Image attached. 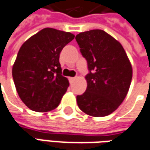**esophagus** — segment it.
Instances as JSON below:
<instances>
[{
    "instance_id": "obj_1",
    "label": "esophagus",
    "mask_w": 150,
    "mask_h": 150,
    "mask_svg": "<svg viewBox=\"0 0 150 150\" xmlns=\"http://www.w3.org/2000/svg\"><path fill=\"white\" fill-rule=\"evenodd\" d=\"M75 80V78H74V77H70V78H69V80H70V83H72V82H73Z\"/></svg>"
}]
</instances>
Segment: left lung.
Listing matches in <instances>:
<instances>
[{
    "instance_id": "obj_1",
    "label": "left lung",
    "mask_w": 150,
    "mask_h": 150,
    "mask_svg": "<svg viewBox=\"0 0 150 150\" xmlns=\"http://www.w3.org/2000/svg\"><path fill=\"white\" fill-rule=\"evenodd\" d=\"M90 73L86 91L77 96L81 110L93 117L110 115L121 105L131 83L133 70L122 45L102 30H91L75 36Z\"/></svg>"
}]
</instances>
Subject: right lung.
<instances>
[{
  "instance_id": "right-lung-1",
  "label": "right lung",
  "mask_w": 150,
  "mask_h": 150,
  "mask_svg": "<svg viewBox=\"0 0 150 150\" xmlns=\"http://www.w3.org/2000/svg\"><path fill=\"white\" fill-rule=\"evenodd\" d=\"M74 38L70 32L44 28L19 50L12 76L19 97L31 110L48 112L59 105L70 85L61 75L59 53Z\"/></svg>"
}]
</instances>
